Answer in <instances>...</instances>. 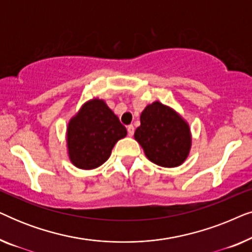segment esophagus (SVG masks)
<instances>
[{
	"instance_id": "esophagus-1",
	"label": "esophagus",
	"mask_w": 252,
	"mask_h": 252,
	"mask_svg": "<svg viewBox=\"0 0 252 252\" xmlns=\"http://www.w3.org/2000/svg\"><path fill=\"white\" fill-rule=\"evenodd\" d=\"M134 126L133 125H128L127 126V133H128V135L129 136H133V134H134Z\"/></svg>"
}]
</instances>
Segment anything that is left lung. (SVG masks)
I'll return each instance as SVG.
<instances>
[{"mask_svg":"<svg viewBox=\"0 0 252 252\" xmlns=\"http://www.w3.org/2000/svg\"><path fill=\"white\" fill-rule=\"evenodd\" d=\"M134 137L148 159L163 167H177L188 157L191 146L188 124L173 109L154 102L143 110Z\"/></svg>","mask_w":252,"mask_h":252,"instance_id":"obj_1","label":"left lung"}]
</instances>
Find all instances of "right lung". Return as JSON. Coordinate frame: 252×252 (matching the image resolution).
Segmentation results:
<instances>
[{
	"mask_svg": "<svg viewBox=\"0 0 252 252\" xmlns=\"http://www.w3.org/2000/svg\"><path fill=\"white\" fill-rule=\"evenodd\" d=\"M127 130L102 99L82 105L67 126L68 157L74 166L92 170L108 160L116 142Z\"/></svg>",
	"mask_w": 252,
	"mask_h": 252,
	"instance_id": "obj_1",
	"label": "right lung"
}]
</instances>
